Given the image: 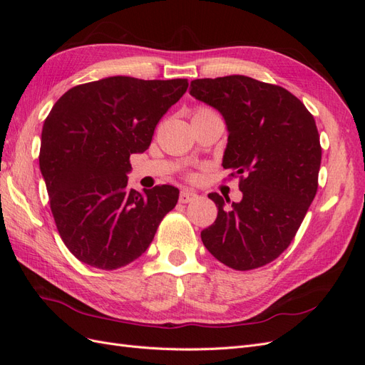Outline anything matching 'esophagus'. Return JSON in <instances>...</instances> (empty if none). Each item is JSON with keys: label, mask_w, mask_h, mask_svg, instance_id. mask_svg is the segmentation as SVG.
Instances as JSON below:
<instances>
[{"label": "esophagus", "mask_w": 365, "mask_h": 365, "mask_svg": "<svg viewBox=\"0 0 365 365\" xmlns=\"http://www.w3.org/2000/svg\"><path fill=\"white\" fill-rule=\"evenodd\" d=\"M197 200V193L193 190H181L180 193V202L187 204V202H192Z\"/></svg>", "instance_id": "obj_1"}]
</instances>
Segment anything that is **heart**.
Returning a JSON list of instances; mask_svg holds the SVG:
<instances>
[{
  "label": "heart",
  "instance_id": "heart-1",
  "mask_svg": "<svg viewBox=\"0 0 365 365\" xmlns=\"http://www.w3.org/2000/svg\"><path fill=\"white\" fill-rule=\"evenodd\" d=\"M201 111H202V109H201Z\"/></svg>",
  "mask_w": 365,
  "mask_h": 365
}]
</instances>
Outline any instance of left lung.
Instances as JSON below:
<instances>
[{
    "instance_id": "obj_1",
    "label": "left lung",
    "mask_w": 365,
    "mask_h": 365,
    "mask_svg": "<svg viewBox=\"0 0 365 365\" xmlns=\"http://www.w3.org/2000/svg\"><path fill=\"white\" fill-rule=\"evenodd\" d=\"M190 96L224 117V169L245 175L240 202L210 193L217 217L204 247L227 267H263L289 247L318 187L322 148L315 120L295 96L247 76L196 79Z\"/></svg>"
}]
</instances>
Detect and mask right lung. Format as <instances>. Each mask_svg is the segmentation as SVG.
I'll use <instances>...</instances> for the list:
<instances>
[{"label":"right lung","instance_id":"right-lung-1","mask_svg":"<svg viewBox=\"0 0 365 365\" xmlns=\"http://www.w3.org/2000/svg\"><path fill=\"white\" fill-rule=\"evenodd\" d=\"M187 79L128 76L74 86L43 121L39 169L63 244L81 262L117 269L145 252L178 202L173 185L128 187L129 157L143 153Z\"/></svg>","mask_w":365,"mask_h":365}]
</instances>
